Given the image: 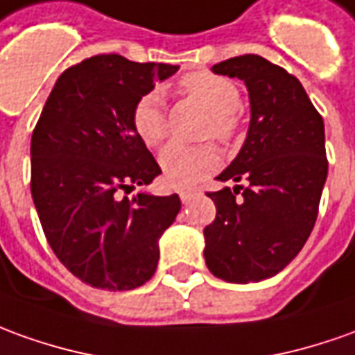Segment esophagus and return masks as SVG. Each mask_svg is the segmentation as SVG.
<instances>
[{"mask_svg": "<svg viewBox=\"0 0 355 355\" xmlns=\"http://www.w3.org/2000/svg\"><path fill=\"white\" fill-rule=\"evenodd\" d=\"M197 195H199V191H195V189H183V191L180 193V199H182L183 205H187V202H191Z\"/></svg>", "mask_w": 355, "mask_h": 355, "instance_id": "obj_1", "label": "esophagus"}]
</instances>
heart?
I'll use <instances>...</instances> for the list:
<instances>
[{
    "label": "heart",
    "mask_w": 355,
    "mask_h": 355,
    "mask_svg": "<svg viewBox=\"0 0 355 355\" xmlns=\"http://www.w3.org/2000/svg\"><path fill=\"white\" fill-rule=\"evenodd\" d=\"M182 89L197 102H201L212 114V123L209 125L207 135L214 137L222 143H230L238 129L236 112L241 106L238 87L220 75L209 71H197L183 77ZM131 117L137 135L146 146H158L166 141L168 112L162 90L153 89L143 94L137 100ZM218 150L212 145L187 146L172 143L160 153L162 172L173 187H189L197 183L214 172L218 168Z\"/></svg>",
    "instance_id": "1"
}]
</instances>
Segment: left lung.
I'll use <instances>...</instances> for the list:
<instances>
[{
  "label": "left lung",
  "instance_id": "1",
  "mask_svg": "<svg viewBox=\"0 0 355 355\" xmlns=\"http://www.w3.org/2000/svg\"><path fill=\"white\" fill-rule=\"evenodd\" d=\"M212 71L245 83L251 121L239 154L216 178L245 187L207 193L216 218L205 228V261L226 282H259L278 275L315 226L329 173L324 123L302 83L261 55L230 58Z\"/></svg>",
  "mask_w": 355,
  "mask_h": 355
}]
</instances>
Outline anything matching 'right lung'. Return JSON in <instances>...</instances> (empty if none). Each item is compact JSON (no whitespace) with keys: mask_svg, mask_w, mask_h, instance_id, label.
<instances>
[{"mask_svg":"<svg viewBox=\"0 0 355 355\" xmlns=\"http://www.w3.org/2000/svg\"><path fill=\"white\" fill-rule=\"evenodd\" d=\"M180 65L137 63L117 53L65 69L31 141V191L46 239L85 284L112 292L153 278L158 239L182 209L180 197L137 193L162 173L133 127L137 100Z\"/></svg>","mask_w":355,"mask_h":355,"instance_id":"add662e5","label":"right lung"}]
</instances>
